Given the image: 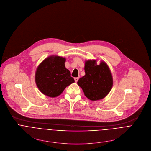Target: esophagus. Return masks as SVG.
Here are the masks:
<instances>
[{
	"mask_svg": "<svg viewBox=\"0 0 151 151\" xmlns=\"http://www.w3.org/2000/svg\"><path fill=\"white\" fill-rule=\"evenodd\" d=\"M78 78H79L78 77H75V78H74V80H75V81H76V82H77V81H78Z\"/></svg>",
	"mask_w": 151,
	"mask_h": 151,
	"instance_id": "34e87169",
	"label": "esophagus"
}]
</instances>
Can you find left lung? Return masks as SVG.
Segmentation results:
<instances>
[{
  "instance_id": "obj_1",
  "label": "left lung",
  "mask_w": 151,
  "mask_h": 151,
  "mask_svg": "<svg viewBox=\"0 0 151 151\" xmlns=\"http://www.w3.org/2000/svg\"><path fill=\"white\" fill-rule=\"evenodd\" d=\"M85 75L77 81L85 95L91 101L106 97L113 86V77L107 64L101 61L98 65L96 60H88L85 63Z\"/></svg>"
}]
</instances>
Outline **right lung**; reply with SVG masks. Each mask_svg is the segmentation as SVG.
Wrapping results in <instances>:
<instances>
[{"label":"right lung","instance_id":"1","mask_svg":"<svg viewBox=\"0 0 151 151\" xmlns=\"http://www.w3.org/2000/svg\"><path fill=\"white\" fill-rule=\"evenodd\" d=\"M66 59L58 56L45 58L38 66L35 73V83L44 95L55 98L74 82L70 71L65 68Z\"/></svg>","mask_w":151,"mask_h":151}]
</instances>
